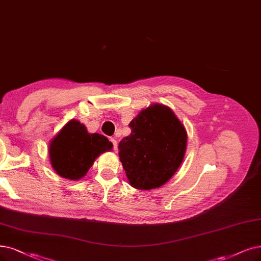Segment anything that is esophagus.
<instances>
[{
    "label": "esophagus",
    "mask_w": 261,
    "mask_h": 261,
    "mask_svg": "<svg viewBox=\"0 0 261 261\" xmlns=\"http://www.w3.org/2000/svg\"><path fill=\"white\" fill-rule=\"evenodd\" d=\"M111 141H112V143H113V146H114V150H115V151H117V149H118V148H117V141H116L115 139H112Z\"/></svg>",
    "instance_id": "34e87169"
}]
</instances>
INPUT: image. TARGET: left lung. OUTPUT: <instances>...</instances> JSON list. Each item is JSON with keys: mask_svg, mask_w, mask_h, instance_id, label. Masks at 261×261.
I'll use <instances>...</instances> for the list:
<instances>
[{"mask_svg": "<svg viewBox=\"0 0 261 261\" xmlns=\"http://www.w3.org/2000/svg\"><path fill=\"white\" fill-rule=\"evenodd\" d=\"M130 136L119 143V159L129 184L140 190L163 186L181 165L187 131L169 106L155 103L129 123Z\"/></svg>", "mask_w": 261, "mask_h": 261, "instance_id": "8db88e82", "label": "left lung"}]
</instances>
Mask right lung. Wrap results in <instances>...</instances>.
Wrapping results in <instances>:
<instances>
[{
    "mask_svg": "<svg viewBox=\"0 0 261 261\" xmlns=\"http://www.w3.org/2000/svg\"><path fill=\"white\" fill-rule=\"evenodd\" d=\"M113 149V143L99 133H89L86 125L71 119L51 139L48 147L50 165L59 176L80 180L95 159Z\"/></svg>",
    "mask_w": 261,
    "mask_h": 261,
    "instance_id": "add662e5",
    "label": "right lung"
}]
</instances>
